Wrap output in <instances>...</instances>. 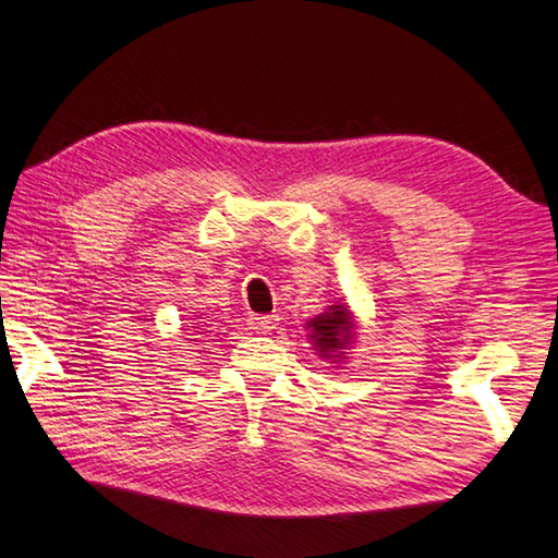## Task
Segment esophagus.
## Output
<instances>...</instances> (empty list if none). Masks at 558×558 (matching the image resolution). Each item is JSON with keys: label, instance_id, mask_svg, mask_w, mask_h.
Wrapping results in <instances>:
<instances>
[{"label": "esophagus", "instance_id": "esophagus-1", "mask_svg": "<svg viewBox=\"0 0 558 558\" xmlns=\"http://www.w3.org/2000/svg\"><path fill=\"white\" fill-rule=\"evenodd\" d=\"M248 325H251L253 332H258V335H268V332H272V329H276V325H278V315H253Z\"/></svg>", "mask_w": 558, "mask_h": 558}]
</instances>
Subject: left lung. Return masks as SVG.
<instances>
[{"label":"left lung","mask_w":558,"mask_h":558,"mask_svg":"<svg viewBox=\"0 0 558 558\" xmlns=\"http://www.w3.org/2000/svg\"><path fill=\"white\" fill-rule=\"evenodd\" d=\"M307 327L323 356L339 352L344 344L352 342V313L342 305L329 307V313L310 319Z\"/></svg>","instance_id":"1"}]
</instances>
